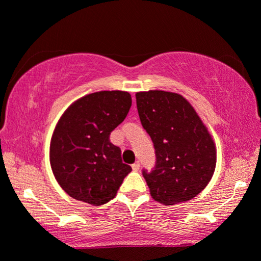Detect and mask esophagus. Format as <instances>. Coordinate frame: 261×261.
I'll return each mask as SVG.
<instances>
[{"mask_svg":"<svg viewBox=\"0 0 261 261\" xmlns=\"http://www.w3.org/2000/svg\"><path fill=\"white\" fill-rule=\"evenodd\" d=\"M132 169H133V171H139V169H140V163L135 162L133 165H132Z\"/></svg>","mask_w":261,"mask_h":261,"instance_id":"1","label":"esophagus"}]
</instances>
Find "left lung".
<instances>
[{
  "label": "left lung",
  "mask_w": 261,
  "mask_h": 261,
  "mask_svg": "<svg viewBox=\"0 0 261 261\" xmlns=\"http://www.w3.org/2000/svg\"><path fill=\"white\" fill-rule=\"evenodd\" d=\"M139 117L153 144L154 170L142 172L154 201L173 205L205 189L216 167V146L191 103L176 92L135 94Z\"/></svg>",
  "instance_id": "1"
}]
</instances>
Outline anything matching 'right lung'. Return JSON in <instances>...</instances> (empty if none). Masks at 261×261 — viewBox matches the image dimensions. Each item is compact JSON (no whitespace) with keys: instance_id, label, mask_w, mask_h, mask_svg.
<instances>
[{"instance_id":"obj_1","label":"right lung","mask_w":261,"mask_h":261,"mask_svg":"<svg viewBox=\"0 0 261 261\" xmlns=\"http://www.w3.org/2000/svg\"><path fill=\"white\" fill-rule=\"evenodd\" d=\"M130 106L129 92L98 91L78 98L60 116L49 144V164L70 197L102 205L116 196L132 167L122 163L109 135Z\"/></svg>"}]
</instances>
